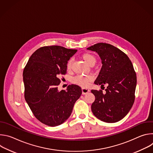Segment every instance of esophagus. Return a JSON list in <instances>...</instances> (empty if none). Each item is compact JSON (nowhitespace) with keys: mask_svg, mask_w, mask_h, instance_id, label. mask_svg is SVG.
I'll list each match as a JSON object with an SVG mask.
<instances>
[{"mask_svg":"<svg viewBox=\"0 0 153 153\" xmlns=\"http://www.w3.org/2000/svg\"><path fill=\"white\" fill-rule=\"evenodd\" d=\"M82 94H85L90 91V90L88 88H82Z\"/></svg>","mask_w":153,"mask_h":153,"instance_id":"1","label":"esophagus"}]
</instances>
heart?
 <instances>
[{"mask_svg":"<svg viewBox=\"0 0 153 153\" xmlns=\"http://www.w3.org/2000/svg\"><path fill=\"white\" fill-rule=\"evenodd\" d=\"M82 57L83 59L85 60V62L89 65L90 66H91V65H94L95 63L96 62V58L94 55H93L91 53H86L83 54H82ZM72 63H73V59H70L68 62H67V69L68 70L71 69L72 67ZM93 79V76H82V75H78L74 77L73 79V82L79 85H80L82 86H86L88 85L89 82H91Z\"/></svg>","mask_w":153,"mask_h":153,"instance_id":"1","label":"heart"}]
</instances>
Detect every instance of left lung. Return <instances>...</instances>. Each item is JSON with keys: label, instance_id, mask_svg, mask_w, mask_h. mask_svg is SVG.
Masks as SVG:
<instances>
[{"label": "left lung", "instance_id": "left-lung-1", "mask_svg": "<svg viewBox=\"0 0 153 153\" xmlns=\"http://www.w3.org/2000/svg\"><path fill=\"white\" fill-rule=\"evenodd\" d=\"M96 52L102 66L94 83L103 86L106 93L92 90L95 100L91 105L93 114L107 123L122 120L132 108L135 99L137 77L133 65L126 54L105 43H98L87 48Z\"/></svg>", "mask_w": 153, "mask_h": 153}]
</instances>
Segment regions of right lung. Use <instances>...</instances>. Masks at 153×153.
Masks as SVG:
<instances>
[{
    "mask_svg": "<svg viewBox=\"0 0 153 153\" xmlns=\"http://www.w3.org/2000/svg\"><path fill=\"white\" fill-rule=\"evenodd\" d=\"M77 50L53 45L37 50L30 57L23 73L25 99L34 116L50 126L63 123L70 116L81 88L70 85L59 91V77L67 73V62Z\"/></svg>",
    "mask_w": 153,
    "mask_h": 153,
    "instance_id": "add662e5",
    "label": "right lung"
}]
</instances>
